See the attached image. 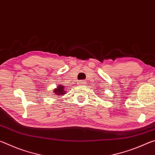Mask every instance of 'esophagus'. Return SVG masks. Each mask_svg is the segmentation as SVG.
I'll return each mask as SVG.
<instances>
[{
  "label": "esophagus",
  "mask_w": 155,
  "mask_h": 155,
  "mask_svg": "<svg viewBox=\"0 0 155 155\" xmlns=\"http://www.w3.org/2000/svg\"><path fill=\"white\" fill-rule=\"evenodd\" d=\"M78 84H80V85H83V84H85V81H79L78 82Z\"/></svg>",
  "instance_id": "esophagus-1"
}]
</instances>
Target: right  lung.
<instances>
[{"instance_id": "right-lung-1", "label": "right lung", "mask_w": 155, "mask_h": 155, "mask_svg": "<svg viewBox=\"0 0 155 155\" xmlns=\"http://www.w3.org/2000/svg\"><path fill=\"white\" fill-rule=\"evenodd\" d=\"M64 88H65L64 86L61 85V84L57 85V88L54 89L53 90V93L55 94L56 95H58V96H59L60 95L64 96V94H66V92H65L64 90Z\"/></svg>"}]
</instances>
